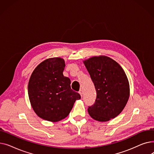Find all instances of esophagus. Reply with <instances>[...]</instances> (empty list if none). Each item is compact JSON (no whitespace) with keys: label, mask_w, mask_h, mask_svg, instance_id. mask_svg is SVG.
Returning <instances> with one entry per match:
<instances>
[{"label":"esophagus","mask_w":154,"mask_h":154,"mask_svg":"<svg viewBox=\"0 0 154 154\" xmlns=\"http://www.w3.org/2000/svg\"><path fill=\"white\" fill-rule=\"evenodd\" d=\"M79 93L80 94V96H81V97H82V96H83V91H82V90H80V91L79 92Z\"/></svg>","instance_id":"esophagus-1"}]
</instances>
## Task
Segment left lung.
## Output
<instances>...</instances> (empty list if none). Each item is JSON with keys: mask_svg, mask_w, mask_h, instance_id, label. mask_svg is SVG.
Instances as JSON below:
<instances>
[{"mask_svg": "<svg viewBox=\"0 0 154 154\" xmlns=\"http://www.w3.org/2000/svg\"><path fill=\"white\" fill-rule=\"evenodd\" d=\"M94 84L97 98L88 107L90 116L107 122L119 116L130 96V85L123 69L107 56H94L83 61Z\"/></svg>", "mask_w": 154, "mask_h": 154, "instance_id": "1", "label": "left lung"}]
</instances>
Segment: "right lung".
Listing matches in <instances>:
<instances>
[{
	"label": "right lung",
	"instance_id": "1",
	"mask_svg": "<svg viewBox=\"0 0 154 154\" xmlns=\"http://www.w3.org/2000/svg\"><path fill=\"white\" fill-rule=\"evenodd\" d=\"M65 66L60 57L47 59L36 67L28 84L32 109L40 118L52 122L67 117L75 100L81 98L71 89L70 79L63 76Z\"/></svg>",
	"mask_w": 154,
	"mask_h": 154
}]
</instances>
